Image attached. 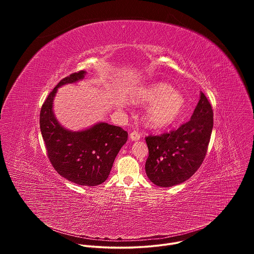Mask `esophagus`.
I'll list each match as a JSON object with an SVG mask.
<instances>
[{
  "mask_svg": "<svg viewBox=\"0 0 254 254\" xmlns=\"http://www.w3.org/2000/svg\"><path fill=\"white\" fill-rule=\"evenodd\" d=\"M129 138H130L131 140H138V139L140 138V134H139L137 131H132V132H130V134H129Z\"/></svg>",
  "mask_w": 254,
  "mask_h": 254,
  "instance_id": "esophagus-1",
  "label": "esophagus"
}]
</instances>
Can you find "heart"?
I'll return each mask as SVG.
<instances>
[{
	"label": "heart",
	"instance_id": "1",
	"mask_svg": "<svg viewBox=\"0 0 254 254\" xmlns=\"http://www.w3.org/2000/svg\"><path fill=\"white\" fill-rule=\"evenodd\" d=\"M135 103H150L143 115L144 123L153 128L174 125L183 116L186 102L183 94L164 82L138 87L132 94Z\"/></svg>",
	"mask_w": 254,
	"mask_h": 254
}]
</instances>
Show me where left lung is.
I'll return each instance as SVG.
<instances>
[{"label": "left lung", "mask_w": 254, "mask_h": 254, "mask_svg": "<svg viewBox=\"0 0 254 254\" xmlns=\"http://www.w3.org/2000/svg\"><path fill=\"white\" fill-rule=\"evenodd\" d=\"M213 128V111L203 92L191 120L161 135H149L146 173L152 183L172 187L185 182L200 168Z\"/></svg>", "instance_id": "1"}]
</instances>
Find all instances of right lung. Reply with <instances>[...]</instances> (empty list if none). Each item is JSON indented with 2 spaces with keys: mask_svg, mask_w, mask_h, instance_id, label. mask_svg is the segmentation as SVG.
Instances as JSON below:
<instances>
[{
  "mask_svg": "<svg viewBox=\"0 0 254 254\" xmlns=\"http://www.w3.org/2000/svg\"><path fill=\"white\" fill-rule=\"evenodd\" d=\"M81 70L63 78L49 93L40 113V129L48 158L57 173L82 186L102 184L111 173L116 157L127 140V132L121 127L106 123L72 131L57 121L53 101L59 87L84 78Z\"/></svg>",
  "mask_w": 254,
  "mask_h": 254,
  "instance_id": "right-lung-1",
  "label": "right lung"
}]
</instances>
